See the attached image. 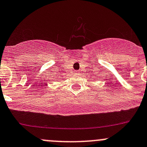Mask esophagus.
Instances as JSON below:
<instances>
[{"label":"esophagus","instance_id":"1","mask_svg":"<svg viewBox=\"0 0 147 147\" xmlns=\"http://www.w3.org/2000/svg\"><path fill=\"white\" fill-rule=\"evenodd\" d=\"M75 73H78V71H75Z\"/></svg>","mask_w":147,"mask_h":147}]
</instances>
